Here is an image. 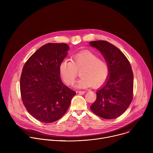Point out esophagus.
<instances>
[{"label":"esophagus","instance_id":"esophagus-1","mask_svg":"<svg viewBox=\"0 0 153 153\" xmlns=\"http://www.w3.org/2000/svg\"><path fill=\"white\" fill-rule=\"evenodd\" d=\"M77 93L80 94H83L85 93V91H77Z\"/></svg>","mask_w":153,"mask_h":153}]
</instances>
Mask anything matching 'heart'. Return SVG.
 <instances>
[{
    "mask_svg": "<svg viewBox=\"0 0 153 153\" xmlns=\"http://www.w3.org/2000/svg\"><path fill=\"white\" fill-rule=\"evenodd\" d=\"M80 70L82 77L75 85L77 88L84 89L92 86L97 88L104 84L110 74L108 62L89 51L75 54L73 62L65 59L59 65L60 76L68 85L74 83L78 71Z\"/></svg>",
    "mask_w": 153,
    "mask_h": 153,
    "instance_id": "b5f03b06",
    "label": "heart"
}]
</instances>
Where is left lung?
<instances>
[{
	"label": "left lung",
	"mask_w": 153,
	"mask_h": 153,
	"mask_svg": "<svg viewBox=\"0 0 153 153\" xmlns=\"http://www.w3.org/2000/svg\"><path fill=\"white\" fill-rule=\"evenodd\" d=\"M100 51L110 67L109 78L96 93V101L90 106L97 116L113 119L121 116L133 97V73L130 63L116 46L104 40L90 42Z\"/></svg>",
	"instance_id": "left-lung-1"
}]
</instances>
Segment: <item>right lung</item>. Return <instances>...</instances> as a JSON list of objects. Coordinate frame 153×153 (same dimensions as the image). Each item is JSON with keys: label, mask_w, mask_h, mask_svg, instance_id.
Returning <instances> with one entry per match:
<instances>
[{"label": "right lung", "mask_w": 153, "mask_h": 153, "mask_svg": "<svg viewBox=\"0 0 153 153\" xmlns=\"http://www.w3.org/2000/svg\"><path fill=\"white\" fill-rule=\"evenodd\" d=\"M69 49L66 43H47L23 67L20 80L22 100L27 111L42 122L52 123L60 119L76 95L62 82L59 73V65Z\"/></svg>", "instance_id": "obj_1"}]
</instances>
